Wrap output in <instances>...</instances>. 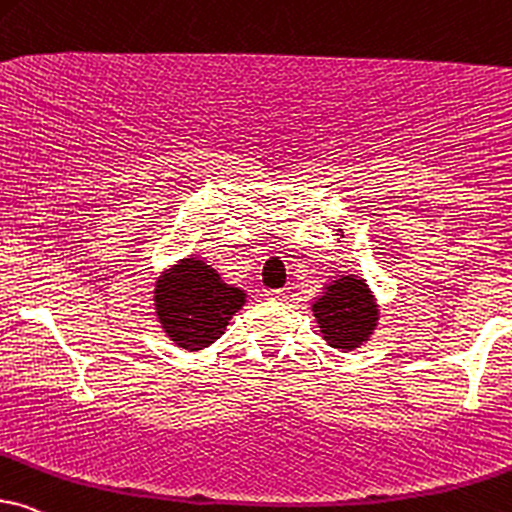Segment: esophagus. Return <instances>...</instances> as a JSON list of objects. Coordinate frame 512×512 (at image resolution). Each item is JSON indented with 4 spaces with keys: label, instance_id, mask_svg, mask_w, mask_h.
<instances>
[{
    "label": "esophagus",
    "instance_id": "obj_1",
    "mask_svg": "<svg viewBox=\"0 0 512 512\" xmlns=\"http://www.w3.org/2000/svg\"><path fill=\"white\" fill-rule=\"evenodd\" d=\"M265 296H268L270 301H284V298H287L284 289H268V291H265Z\"/></svg>",
    "mask_w": 512,
    "mask_h": 512
}]
</instances>
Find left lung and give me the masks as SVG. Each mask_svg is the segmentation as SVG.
Listing matches in <instances>:
<instances>
[{
  "instance_id": "1",
  "label": "left lung",
  "mask_w": 512,
  "mask_h": 512,
  "mask_svg": "<svg viewBox=\"0 0 512 512\" xmlns=\"http://www.w3.org/2000/svg\"><path fill=\"white\" fill-rule=\"evenodd\" d=\"M313 315L331 348L355 350L374 334L378 305L362 277L341 275L313 303Z\"/></svg>"
}]
</instances>
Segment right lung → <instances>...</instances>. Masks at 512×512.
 I'll return each instance as SVG.
<instances>
[{"mask_svg": "<svg viewBox=\"0 0 512 512\" xmlns=\"http://www.w3.org/2000/svg\"><path fill=\"white\" fill-rule=\"evenodd\" d=\"M152 294L164 334L190 353L218 341L232 315L247 301L240 287L225 284L211 265L195 256L164 272Z\"/></svg>", "mask_w": 512, "mask_h": 512, "instance_id": "add662e5", "label": "right lung"}]
</instances>
